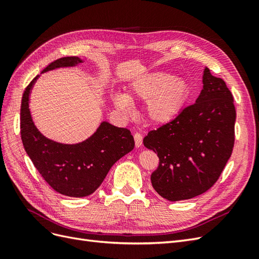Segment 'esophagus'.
Returning <instances> with one entry per match:
<instances>
[{"label": "esophagus", "instance_id": "1", "mask_svg": "<svg viewBox=\"0 0 259 259\" xmlns=\"http://www.w3.org/2000/svg\"><path fill=\"white\" fill-rule=\"evenodd\" d=\"M134 139H135V145L137 148L143 146V136L139 133H135L134 134Z\"/></svg>", "mask_w": 259, "mask_h": 259}]
</instances>
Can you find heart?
Instances as JSON below:
<instances>
[{
	"label": "heart",
	"instance_id": "b5f03b06",
	"mask_svg": "<svg viewBox=\"0 0 259 259\" xmlns=\"http://www.w3.org/2000/svg\"><path fill=\"white\" fill-rule=\"evenodd\" d=\"M189 96V84L182 77L153 72L139 77L132 84L128 95L115 93L112 100L125 113L132 110V101H147L146 115L153 124H167L182 112Z\"/></svg>",
	"mask_w": 259,
	"mask_h": 259
}]
</instances>
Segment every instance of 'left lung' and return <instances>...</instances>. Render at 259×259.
Returning a JSON list of instances; mask_svg holds the SVG:
<instances>
[{
	"instance_id": "left-lung-1",
	"label": "left lung",
	"mask_w": 259,
	"mask_h": 259,
	"mask_svg": "<svg viewBox=\"0 0 259 259\" xmlns=\"http://www.w3.org/2000/svg\"><path fill=\"white\" fill-rule=\"evenodd\" d=\"M202 82L195 104L144 138L145 147L160 160L151 184L168 201L192 199L207 191L232 153L237 115L232 94L208 68Z\"/></svg>"
}]
</instances>
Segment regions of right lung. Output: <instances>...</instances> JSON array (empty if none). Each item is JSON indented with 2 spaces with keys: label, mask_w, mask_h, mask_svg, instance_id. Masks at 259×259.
Masks as SVG:
<instances>
[{
  "label": "right lung",
  "mask_w": 259,
  "mask_h": 259,
  "mask_svg": "<svg viewBox=\"0 0 259 259\" xmlns=\"http://www.w3.org/2000/svg\"><path fill=\"white\" fill-rule=\"evenodd\" d=\"M83 62L79 57H62L53 61L43 72ZM23 92L20 108V134L29 158L55 191L67 197L83 198L95 192L108 171L122 156L134 149L135 142L127 128L107 121L86 140L68 145L46 138L36 128L29 109V96L37 77Z\"/></svg>",
  "instance_id": "1"
}]
</instances>
